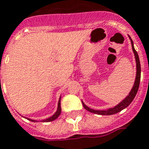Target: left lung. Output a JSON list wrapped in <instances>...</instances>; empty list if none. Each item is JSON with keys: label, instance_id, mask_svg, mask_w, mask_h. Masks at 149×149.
<instances>
[{"label": "left lung", "instance_id": "left-lung-1", "mask_svg": "<svg viewBox=\"0 0 149 149\" xmlns=\"http://www.w3.org/2000/svg\"><path fill=\"white\" fill-rule=\"evenodd\" d=\"M129 38L131 39V42H132V47L133 52H134V55H135V58H136V80H135V83H134V85H133L132 89L130 91L129 94L121 102H119L118 105H116L115 107H113V108H110L108 110H105V111H96V110H93L91 108L88 107L86 105H85L83 102H82V104H83V107L85 108V110H87L89 112L91 113H93V114H100V115H111V114H114L116 113H118L120 112L122 110L125 109L126 107H127L132 103V102L133 101V99L135 98L136 93L138 92V89H139V86H140V72H141V68H140V59H139V56L137 54V52L135 49L134 47V44H133L132 39L131 38V37L129 36Z\"/></svg>", "mask_w": 149, "mask_h": 149}]
</instances>
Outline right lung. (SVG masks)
<instances>
[{
	"label": "right lung",
	"mask_w": 149,
	"mask_h": 149,
	"mask_svg": "<svg viewBox=\"0 0 149 149\" xmlns=\"http://www.w3.org/2000/svg\"><path fill=\"white\" fill-rule=\"evenodd\" d=\"M60 99H61V97H60V99H59V102H58V108H57V111L55 113V114H53L52 116H51L50 118H46V119H43V120H41V122H52L54 121L55 119H56L59 116H60V113H61V107H60ZM29 119L30 121L32 122H36V120H34V119H31V118H27Z\"/></svg>",
	"instance_id": "obj_1"
}]
</instances>
